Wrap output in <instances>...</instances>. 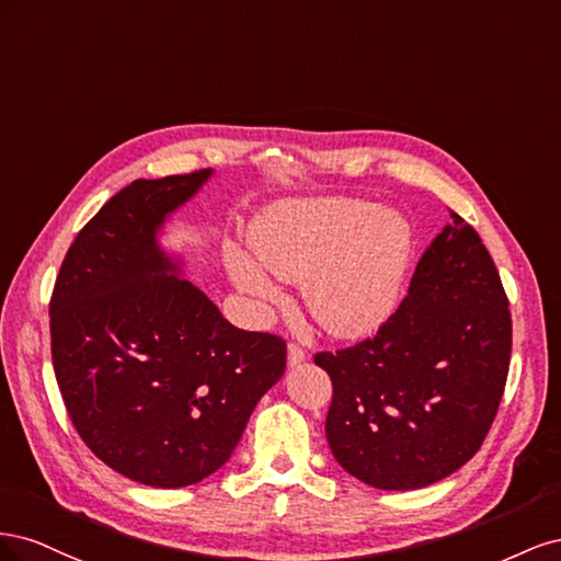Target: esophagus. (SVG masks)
<instances>
[{
	"label": "esophagus",
	"instance_id": "1",
	"mask_svg": "<svg viewBox=\"0 0 561 561\" xmlns=\"http://www.w3.org/2000/svg\"><path fill=\"white\" fill-rule=\"evenodd\" d=\"M307 351H304L299 344H295V342H290L287 344V363H290V367H297V365H301L304 360H307Z\"/></svg>",
	"mask_w": 561,
	"mask_h": 561
}]
</instances>
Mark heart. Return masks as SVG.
Here are the masks:
<instances>
[{
    "label": "heart",
    "instance_id": "1",
    "mask_svg": "<svg viewBox=\"0 0 561 561\" xmlns=\"http://www.w3.org/2000/svg\"><path fill=\"white\" fill-rule=\"evenodd\" d=\"M254 252L229 245V274L243 293L274 301L278 278L304 280V301L322 330L365 336L396 311L414 231L396 210L355 198L280 201L252 227Z\"/></svg>",
    "mask_w": 561,
    "mask_h": 561
}]
</instances>
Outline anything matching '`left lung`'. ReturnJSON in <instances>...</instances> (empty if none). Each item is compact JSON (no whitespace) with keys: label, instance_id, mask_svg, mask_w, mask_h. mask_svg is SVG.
Listing matches in <instances>:
<instances>
[{"label":"left lung","instance_id":"obj_1","mask_svg":"<svg viewBox=\"0 0 561 561\" xmlns=\"http://www.w3.org/2000/svg\"><path fill=\"white\" fill-rule=\"evenodd\" d=\"M513 320L494 260L461 215L421 254L375 336L316 353L332 379L330 449L377 489H421L478 454L511 367Z\"/></svg>","mask_w":561,"mask_h":561}]
</instances>
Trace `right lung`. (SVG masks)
Returning <instances> with one entry per match:
<instances>
[{"label":"right lung","instance_id":"add662e5","mask_svg":"<svg viewBox=\"0 0 561 561\" xmlns=\"http://www.w3.org/2000/svg\"><path fill=\"white\" fill-rule=\"evenodd\" d=\"M210 168L135 180L67 250L50 295V358L79 437L147 486L206 480L239 445L287 346L233 328L159 248L165 217Z\"/></svg>","mask_w":561,"mask_h":561}]
</instances>
